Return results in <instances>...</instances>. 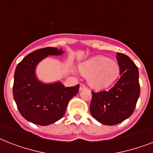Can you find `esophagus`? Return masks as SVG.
<instances>
[{"instance_id":"obj_1","label":"esophagus","mask_w":153,"mask_h":153,"mask_svg":"<svg viewBox=\"0 0 153 153\" xmlns=\"http://www.w3.org/2000/svg\"><path fill=\"white\" fill-rule=\"evenodd\" d=\"M85 88H86V85L83 83H80V87H79V90H80V91H82V89H85Z\"/></svg>"}]
</instances>
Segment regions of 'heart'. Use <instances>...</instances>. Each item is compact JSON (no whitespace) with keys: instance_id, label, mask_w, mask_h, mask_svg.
<instances>
[{"instance_id":"obj_1","label":"heart","mask_w":153,"mask_h":153,"mask_svg":"<svg viewBox=\"0 0 153 153\" xmlns=\"http://www.w3.org/2000/svg\"><path fill=\"white\" fill-rule=\"evenodd\" d=\"M80 71L85 76H90V85L95 89H103L112 85L120 73L118 64L104 56L92 58L84 62L80 66Z\"/></svg>"}]
</instances>
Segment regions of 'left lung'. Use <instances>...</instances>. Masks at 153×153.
<instances>
[{
  "label": "left lung",
  "instance_id": "left-lung-1",
  "mask_svg": "<svg viewBox=\"0 0 153 153\" xmlns=\"http://www.w3.org/2000/svg\"><path fill=\"white\" fill-rule=\"evenodd\" d=\"M121 78L109 91H92L90 111L103 125L114 126L133 114L140 96L138 68L128 55L117 53Z\"/></svg>",
  "mask_w": 153,
  "mask_h": 153
}]
</instances>
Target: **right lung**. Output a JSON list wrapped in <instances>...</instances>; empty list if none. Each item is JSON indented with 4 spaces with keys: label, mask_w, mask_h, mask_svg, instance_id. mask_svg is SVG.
Masks as SVG:
<instances>
[{
    "label": "right lung",
    "mask_w": 153,
    "mask_h": 153,
    "mask_svg": "<svg viewBox=\"0 0 153 153\" xmlns=\"http://www.w3.org/2000/svg\"><path fill=\"white\" fill-rule=\"evenodd\" d=\"M62 49L45 48L36 50L18 63L14 74L13 98L20 114L27 121L48 126L64 115L71 98L79 92V85L65 87L60 82L44 84L37 80L35 68L48 55H59Z\"/></svg>",
    "instance_id": "obj_1"
}]
</instances>
